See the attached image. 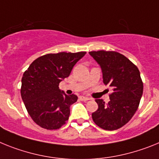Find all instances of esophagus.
I'll return each instance as SVG.
<instances>
[{
    "label": "esophagus",
    "instance_id": "esophagus-1",
    "mask_svg": "<svg viewBox=\"0 0 159 159\" xmlns=\"http://www.w3.org/2000/svg\"><path fill=\"white\" fill-rule=\"evenodd\" d=\"M79 99L81 101H85V102L90 100V98H87V97H84V96H80Z\"/></svg>",
    "mask_w": 159,
    "mask_h": 159
}]
</instances>
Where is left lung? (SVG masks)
Here are the masks:
<instances>
[{
  "instance_id": "left-lung-1",
  "label": "left lung",
  "mask_w": 159,
  "mask_h": 159,
  "mask_svg": "<svg viewBox=\"0 0 159 159\" xmlns=\"http://www.w3.org/2000/svg\"><path fill=\"white\" fill-rule=\"evenodd\" d=\"M89 54L100 65L105 85L113 89L107 104L102 99L95 100L98 109L92 118L102 129L115 130L127 123L139 108L143 93L140 72L126 57L115 51H91Z\"/></svg>"
}]
</instances>
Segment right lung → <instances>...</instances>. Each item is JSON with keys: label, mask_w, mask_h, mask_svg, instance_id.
Segmentation results:
<instances>
[{"label": "right lung", "mask_w": 159, "mask_h": 159, "mask_svg": "<svg viewBox=\"0 0 159 159\" xmlns=\"http://www.w3.org/2000/svg\"><path fill=\"white\" fill-rule=\"evenodd\" d=\"M85 53H48L34 60L24 72L21 98L33 121L41 128L57 129L68 121L70 107L78 97L61 92L59 83Z\"/></svg>", "instance_id": "obj_1"}]
</instances>
